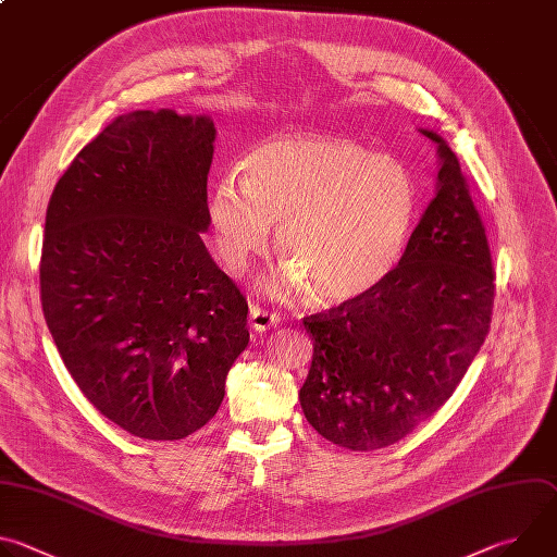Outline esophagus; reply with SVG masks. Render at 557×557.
<instances>
[{"instance_id":"34e87169","label":"esophagus","mask_w":557,"mask_h":557,"mask_svg":"<svg viewBox=\"0 0 557 557\" xmlns=\"http://www.w3.org/2000/svg\"><path fill=\"white\" fill-rule=\"evenodd\" d=\"M249 320H251V329L258 331V333H262V331H267V329L277 326L282 317H280L277 312H271V310L258 306V304H251V308H249Z\"/></svg>"}]
</instances>
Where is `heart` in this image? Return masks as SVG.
<instances>
[{
    "instance_id": "obj_1",
    "label": "heart",
    "mask_w": 557,
    "mask_h": 557,
    "mask_svg": "<svg viewBox=\"0 0 557 557\" xmlns=\"http://www.w3.org/2000/svg\"><path fill=\"white\" fill-rule=\"evenodd\" d=\"M410 172L374 149L333 136H280L253 147L243 181L207 196L215 249L231 271L264 253L271 222L286 260L277 293L310 288L326 306L357 301L399 267L417 226Z\"/></svg>"
}]
</instances>
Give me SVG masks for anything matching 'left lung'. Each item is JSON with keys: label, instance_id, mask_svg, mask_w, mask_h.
<instances>
[{"label": "left lung", "instance_id": "obj_1", "mask_svg": "<svg viewBox=\"0 0 557 557\" xmlns=\"http://www.w3.org/2000/svg\"><path fill=\"white\" fill-rule=\"evenodd\" d=\"M421 132L438 145V185L399 267L366 297L304 320L312 335L304 417L352 451L394 445L438 412L492 324L485 224L456 153Z\"/></svg>", "mask_w": 557, "mask_h": 557}]
</instances>
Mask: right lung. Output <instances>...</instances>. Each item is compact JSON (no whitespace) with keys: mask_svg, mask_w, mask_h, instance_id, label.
Returning <instances> with one entry per match:
<instances>
[{"mask_svg":"<svg viewBox=\"0 0 557 557\" xmlns=\"http://www.w3.org/2000/svg\"><path fill=\"white\" fill-rule=\"evenodd\" d=\"M209 116L136 110L76 153L46 211L41 306L86 399L138 438L215 417L247 344V297L215 267Z\"/></svg>","mask_w":557,"mask_h":557,"instance_id":"1","label":"right lung"}]
</instances>
